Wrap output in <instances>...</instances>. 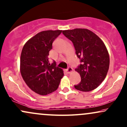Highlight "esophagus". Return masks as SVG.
Returning <instances> with one entry per match:
<instances>
[{
    "label": "esophagus",
    "instance_id": "obj_1",
    "mask_svg": "<svg viewBox=\"0 0 127 127\" xmlns=\"http://www.w3.org/2000/svg\"><path fill=\"white\" fill-rule=\"evenodd\" d=\"M72 71H73V69H72L71 67H69L68 68H67V69L66 70L67 73H69V74L70 73H72Z\"/></svg>",
    "mask_w": 127,
    "mask_h": 127
}]
</instances>
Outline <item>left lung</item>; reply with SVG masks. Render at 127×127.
I'll return each instance as SVG.
<instances>
[{
    "label": "left lung",
    "instance_id": "8db88e82",
    "mask_svg": "<svg viewBox=\"0 0 127 127\" xmlns=\"http://www.w3.org/2000/svg\"><path fill=\"white\" fill-rule=\"evenodd\" d=\"M62 33L73 42L76 54L82 63L75 69L81 82L75 88L85 92L95 89L106 78L109 69V54L104 43L88 29L67 30Z\"/></svg>",
    "mask_w": 127,
    "mask_h": 127
}]
</instances>
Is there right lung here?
Returning <instances> with one entry per match:
<instances>
[{"mask_svg":"<svg viewBox=\"0 0 127 127\" xmlns=\"http://www.w3.org/2000/svg\"><path fill=\"white\" fill-rule=\"evenodd\" d=\"M62 30L39 32L24 44L20 57V73L29 88L38 95H47L55 92L64 76L62 69L56 62H49V52L52 42Z\"/></svg>","mask_w":127,"mask_h":127,"instance_id":"1","label":"right lung"}]
</instances>
